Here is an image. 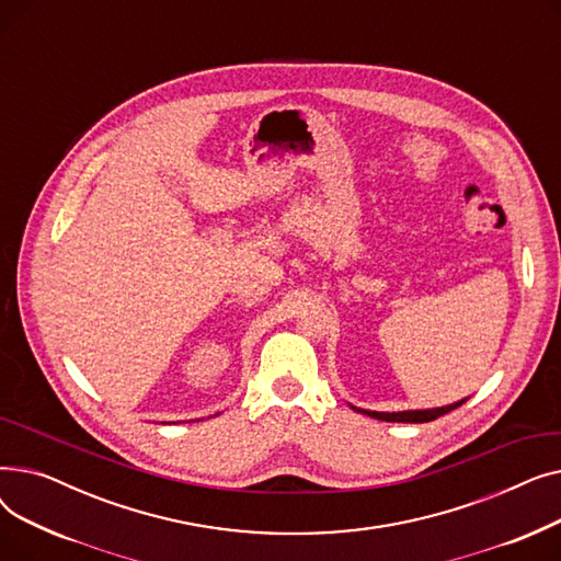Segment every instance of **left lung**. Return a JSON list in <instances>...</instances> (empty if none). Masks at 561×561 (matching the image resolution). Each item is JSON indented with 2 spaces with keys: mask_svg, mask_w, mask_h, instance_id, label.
<instances>
[{
  "mask_svg": "<svg viewBox=\"0 0 561 561\" xmlns=\"http://www.w3.org/2000/svg\"><path fill=\"white\" fill-rule=\"evenodd\" d=\"M468 398L463 400H457L453 404H444V407H432V409H404V411H370V409H359L355 404H350L355 411H359V414H366L370 419H377V421H387V423H430V421H436L438 416L448 414V411L461 407Z\"/></svg>",
  "mask_w": 561,
  "mask_h": 561,
  "instance_id": "left-lung-1",
  "label": "left lung"
}]
</instances>
